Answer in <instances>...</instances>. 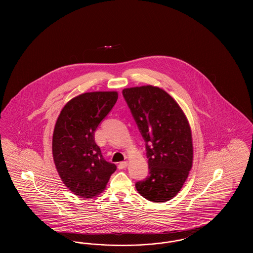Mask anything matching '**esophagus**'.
Returning <instances> with one entry per match:
<instances>
[{"label":"esophagus","instance_id":"obj_1","mask_svg":"<svg viewBox=\"0 0 253 253\" xmlns=\"http://www.w3.org/2000/svg\"><path fill=\"white\" fill-rule=\"evenodd\" d=\"M128 166V162L127 161H122L120 164H119V169H123L126 168Z\"/></svg>","mask_w":253,"mask_h":253}]
</instances>
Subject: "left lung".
Wrapping results in <instances>:
<instances>
[{
	"instance_id": "1",
	"label": "left lung",
	"mask_w": 253,
	"mask_h": 253,
	"mask_svg": "<svg viewBox=\"0 0 253 253\" xmlns=\"http://www.w3.org/2000/svg\"><path fill=\"white\" fill-rule=\"evenodd\" d=\"M122 94L146 141L149 175L135 184L149 201L164 203L180 192L193 167L189 121L176 100L154 85L125 88Z\"/></svg>"
}]
</instances>
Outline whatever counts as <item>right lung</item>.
Instances as JSON below:
<instances>
[{
  "mask_svg": "<svg viewBox=\"0 0 253 253\" xmlns=\"http://www.w3.org/2000/svg\"><path fill=\"white\" fill-rule=\"evenodd\" d=\"M117 91L87 92L71 98L56 121L52 154L63 184L81 198L102 193L117 166L107 162L95 141L98 124L118 100Z\"/></svg>",
  "mask_w": 253,
  "mask_h": 253,
  "instance_id": "obj_1",
  "label": "right lung"
}]
</instances>
